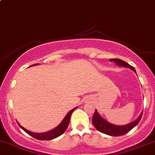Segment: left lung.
I'll return each mask as SVG.
<instances>
[{"label":"left lung","instance_id":"8db88e82","mask_svg":"<svg viewBox=\"0 0 155 155\" xmlns=\"http://www.w3.org/2000/svg\"><path fill=\"white\" fill-rule=\"evenodd\" d=\"M110 61H114L118 66L130 68L131 70H132L136 73L135 68L131 66L130 64H129L126 61H123V60L118 59V58H112V59H110ZM141 116H142V112L139 115V116L132 123H129L127 125H124V126H117V125L112 124V123H109L108 121L104 119L101 115L99 114L97 110H96L94 116H93L92 122L94 126H95V128L99 132L107 134V135H110V136H120V135L126 134L131 129H133L135 126H136L138 123H139V121L141 120Z\"/></svg>","mask_w":155,"mask_h":155}]
</instances>
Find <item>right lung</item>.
<instances>
[{"instance_id": "1", "label": "right lung", "mask_w": 155, "mask_h": 155, "mask_svg": "<svg viewBox=\"0 0 155 155\" xmlns=\"http://www.w3.org/2000/svg\"><path fill=\"white\" fill-rule=\"evenodd\" d=\"M38 64H32V65H31V66L38 65ZM29 67H30V66H29ZM77 108H78V107H75V108L72 109L71 111H69L68 113H67V115L64 116V118L63 119V120L61 121V123H60L58 126H56V127L54 128V129H51V130L48 131V132H42V133L32 132H30V131H29V130H27V129H25V128L23 127L21 125L19 124V123H18V124H19V126H20V127L23 130H24L26 133H28L29 135L32 136L33 138H36V139H38V140L54 139V138H57V137H58V136H60L61 135H62V134L65 132V130L67 129L68 126L69 122H70V118H71V113H73L74 110Z\"/></svg>"}]
</instances>
